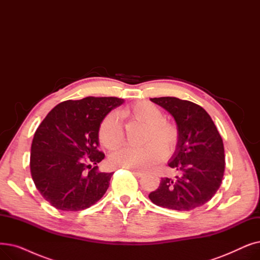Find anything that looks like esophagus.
Returning a JSON list of instances; mask_svg holds the SVG:
<instances>
[{"mask_svg":"<svg viewBox=\"0 0 260 260\" xmlns=\"http://www.w3.org/2000/svg\"><path fill=\"white\" fill-rule=\"evenodd\" d=\"M131 172L135 175V176H137V177H142V176H144V173L143 172H140V171H136V170H131Z\"/></svg>","mask_w":260,"mask_h":260,"instance_id":"1","label":"esophagus"}]
</instances>
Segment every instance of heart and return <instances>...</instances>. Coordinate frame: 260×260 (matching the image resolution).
<instances>
[{
    "label": "heart",
    "mask_w": 260,
    "mask_h": 260,
    "mask_svg": "<svg viewBox=\"0 0 260 260\" xmlns=\"http://www.w3.org/2000/svg\"><path fill=\"white\" fill-rule=\"evenodd\" d=\"M121 116L144 123L140 147L126 146L114 153L109 161L112 166L136 171H146L161 162L167 154L176 151L180 141L179 129L173 122L162 119L163 113L156 104L143 100L121 109ZM98 138L105 148L116 149L124 141V132L119 117L115 113L107 114L101 121Z\"/></svg>",
    "instance_id": "1"
}]
</instances>
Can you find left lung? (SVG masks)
Listing matches in <instances>:
<instances>
[{
  "label": "left lung",
  "mask_w": 260,
  "mask_h": 260,
  "mask_svg": "<svg viewBox=\"0 0 260 260\" xmlns=\"http://www.w3.org/2000/svg\"><path fill=\"white\" fill-rule=\"evenodd\" d=\"M174 117L180 141L169 167L180 172L176 179L161 178L148 195L156 206L190 211L212 199L224 173V147L211 116L200 105L175 97L152 98Z\"/></svg>",
  "instance_id": "1"
}]
</instances>
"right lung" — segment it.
I'll return each instance as SVG.
<instances>
[{"label":"right lung","mask_w":260,"mask_h":260,"mask_svg":"<svg viewBox=\"0 0 260 260\" xmlns=\"http://www.w3.org/2000/svg\"><path fill=\"white\" fill-rule=\"evenodd\" d=\"M123 103L116 97H86L54 106L37 128L30 173L37 189L53 208L82 211L100 200L114 173H102L98 149L102 119Z\"/></svg>","instance_id":"obj_1"}]
</instances>
